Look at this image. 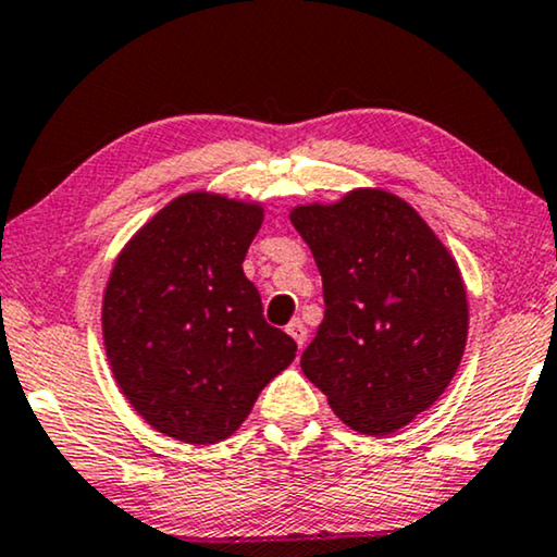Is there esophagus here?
I'll return each mask as SVG.
<instances>
[{"mask_svg":"<svg viewBox=\"0 0 557 557\" xmlns=\"http://www.w3.org/2000/svg\"><path fill=\"white\" fill-rule=\"evenodd\" d=\"M286 332H288V335L294 337V341H296V345H299V348H305V343H307V324H305V322H301V320L288 322Z\"/></svg>","mask_w":557,"mask_h":557,"instance_id":"34e87169","label":"esophagus"}]
</instances>
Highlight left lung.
I'll list each match as a JSON object with an SVG mask.
<instances>
[{"label":"left lung","instance_id":"1","mask_svg":"<svg viewBox=\"0 0 557 557\" xmlns=\"http://www.w3.org/2000/svg\"><path fill=\"white\" fill-rule=\"evenodd\" d=\"M292 225L322 276L324 320L301 371L363 435H388L432 407L463 358L460 271L407 201L360 189L299 207Z\"/></svg>","mask_w":557,"mask_h":557}]
</instances>
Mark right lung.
Wrapping results in <instances>:
<instances>
[{
	"instance_id": "right-lung-1",
	"label": "right lung",
	"mask_w": 557,
	"mask_h": 557,
	"mask_svg": "<svg viewBox=\"0 0 557 557\" xmlns=\"http://www.w3.org/2000/svg\"><path fill=\"white\" fill-rule=\"evenodd\" d=\"M263 212L184 194L137 233L104 292V345L137 414L163 435L212 445L240 428L296 356L263 320L243 261Z\"/></svg>"
}]
</instances>
